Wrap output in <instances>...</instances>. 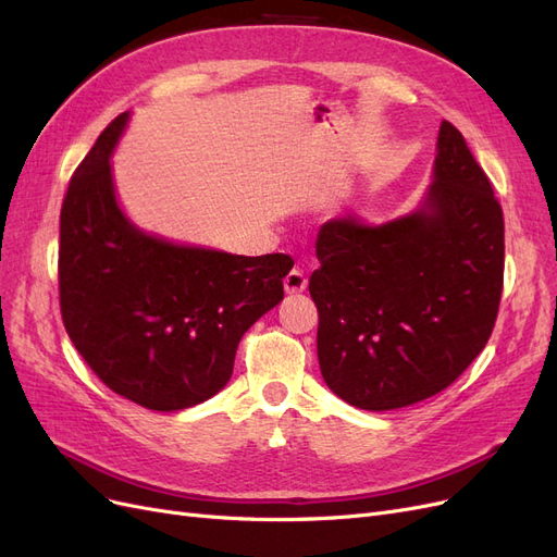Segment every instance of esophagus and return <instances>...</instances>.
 Here are the masks:
<instances>
[{
	"mask_svg": "<svg viewBox=\"0 0 557 557\" xmlns=\"http://www.w3.org/2000/svg\"><path fill=\"white\" fill-rule=\"evenodd\" d=\"M283 288H285V293H288V295L305 293V288H307L305 272H299V269H293V272H288V276L283 278Z\"/></svg>",
	"mask_w": 557,
	"mask_h": 557,
	"instance_id": "1",
	"label": "esophagus"
}]
</instances>
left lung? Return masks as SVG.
<instances>
[{"label":"left lung","mask_w":557,"mask_h":557,"mask_svg":"<svg viewBox=\"0 0 557 557\" xmlns=\"http://www.w3.org/2000/svg\"><path fill=\"white\" fill-rule=\"evenodd\" d=\"M309 278L318 362L330 391L367 411L442 393L491 339L504 281L493 185L448 121L420 205L372 225L332 218Z\"/></svg>","instance_id":"obj_1"}]
</instances>
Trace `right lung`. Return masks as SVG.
Here are the masks:
<instances>
[{
	"instance_id": "right-lung-1",
	"label": "right lung",
	"mask_w": 557,
	"mask_h": 557,
	"mask_svg": "<svg viewBox=\"0 0 557 557\" xmlns=\"http://www.w3.org/2000/svg\"><path fill=\"white\" fill-rule=\"evenodd\" d=\"M121 113L78 164L60 213V309L76 350L113 393L181 411L227 385L244 332L283 299L290 256L176 244L117 205Z\"/></svg>"
}]
</instances>
